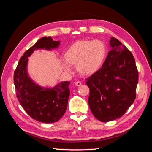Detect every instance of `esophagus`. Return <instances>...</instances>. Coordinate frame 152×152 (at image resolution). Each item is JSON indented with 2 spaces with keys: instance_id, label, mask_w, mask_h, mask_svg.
Segmentation results:
<instances>
[{
  "instance_id": "obj_1",
  "label": "esophagus",
  "mask_w": 152,
  "mask_h": 152,
  "mask_svg": "<svg viewBox=\"0 0 152 152\" xmlns=\"http://www.w3.org/2000/svg\"><path fill=\"white\" fill-rule=\"evenodd\" d=\"M75 85L76 86H80L82 85L81 82H75Z\"/></svg>"
}]
</instances>
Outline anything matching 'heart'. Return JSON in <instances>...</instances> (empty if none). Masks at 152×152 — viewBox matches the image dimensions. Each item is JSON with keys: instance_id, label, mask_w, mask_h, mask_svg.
Instances as JSON below:
<instances>
[{"instance_id": "b5f03b06", "label": "heart", "mask_w": 152, "mask_h": 152, "mask_svg": "<svg viewBox=\"0 0 152 152\" xmlns=\"http://www.w3.org/2000/svg\"><path fill=\"white\" fill-rule=\"evenodd\" d=\"M107 48L101 40H81L72 44L64 54L68 65L76 66L80 74L90 76L100 70L106 58ZM66 70H68L65 67Z\"/></svg>"}]
</instances>
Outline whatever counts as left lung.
I'll return each instance as SVG.
<instances>
[{
    "label": "left lung",
    "instance_id": "obj_1",
    "mask_svg": "<svg viewBox=\"0 0 152 152\" xmlns=\"http://www.w3.org/2000/svg\"><path fill=\"white\" fill-rule=\"evenodd\" d=\"M102 66L86 79L90 88L88 104L96 118L102 122L125 114L136 97L138 71L131 52L114 37Z\"/></svg>",
    "mask_w": 152,
    "mask_h": 152
}]
</instances>
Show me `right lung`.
I'll return each mask as SVG.
<instances>
[{"instance_id":"add662e5","label":"right lung","mask_w":152,"mask_h":152,"mask_svg":"<svg viewBox=\"0 0 152 152\" xmlns=\"http://www.w3.org/2000/svg\"><path fill=\"white\" fill-rule=\"evenodd\" d=\"M59 41L50 37H42L24 52L14 73L16 98L22 107L33 119L43 123L56 122L66 110L70 96V82H62L53 88H41L28 76V58L39 48L50 50L59 45Z\"/></svg>"}]
</instances>
